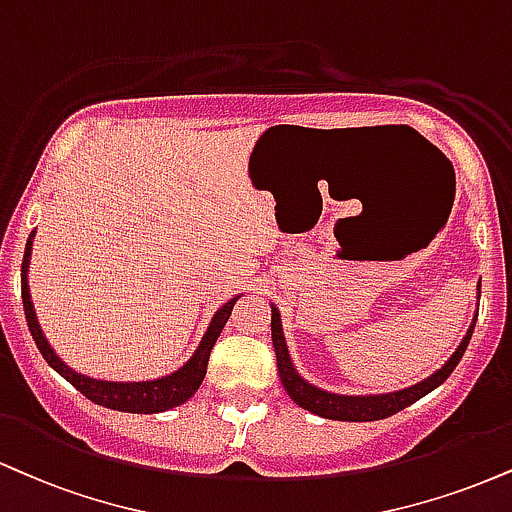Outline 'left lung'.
<instances>
[{
	"label": "left lung",
	"instance_id": "1",
	"mask_svg": "<svg viewBox=\"0 0 512 512\" xmlns=\"http://www.w3.org/2000/svg\"><path fill=\"white\" fill-rule=\"evenodd\" d=\"M479 295H482V281L477 283V305H479ZM272 307V346L276 353V367H279V377L283 389H286L288 396L295 405L307 412H315L319 417H326V420H338V422H374V420H384V417L396 415L398 410H405L408 405L420 400L427 393H432L436 386H441L443 381L451 377V372L458 367L460 357L465 355L467 343H470L472 331H474V322H477V312H474L470 329L460 341V346L455 348V353L448 357L443 365L436 369L434 374H429L427 379L417 381V384L408 386V389H398V391H389V393H367V396H348V393H334L319 389V386L310 384L305 377H300V372L295 369L291 353H288L286 346V336H283V324H281V312L274 303Z\"/></svg>",
	"mask_w": 512,
	"mask_h": 512
}]
</instances>
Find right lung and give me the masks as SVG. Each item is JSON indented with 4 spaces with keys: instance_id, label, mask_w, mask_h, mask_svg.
Returning <instances> with one entry per match:
<instances>
[{
    "instance_id": "right-lung-1",
    "label": "right lung",
    "mask_w": 512,
    "mask_h": 512,
    "mask_svg": "<svg viewBox=\"0 0 512 512\" xmlns=\"http://www.w3.org/2000/svg\"><path fill=\"white\" fill-rule=\"evenodd\" d=\"M33 238L35 231L28 236L26 243V255H23L21 264V295H23V310H26L28 329L33 334V341L42 357L47 360V365L59 372L61 377L69 381L71 386L83 393L85 398L92 400V403L102 405V408L109 410H121V412H135V415H152V412H164L176 408V405H183L188 398L195 396V391L200 389L202 379L207 374V362L209 353H212L214 343L224 329V324L229 322L233 305L243 293L233 295L231 300H226L224 305L219 307L212 315V322H209L207 331L202 334L200 343H197L195 353L183 362L181 367L174 369L171 374L159 379H147V381H109V379H95L88 377V374L76 372V369L66 365L64 360L57 355V350L49 346L47 336L42 334V326L38 322V315H35L33 298H30L28 288V269H30V255H33Z\"/></svg>"
}]
</instances>
